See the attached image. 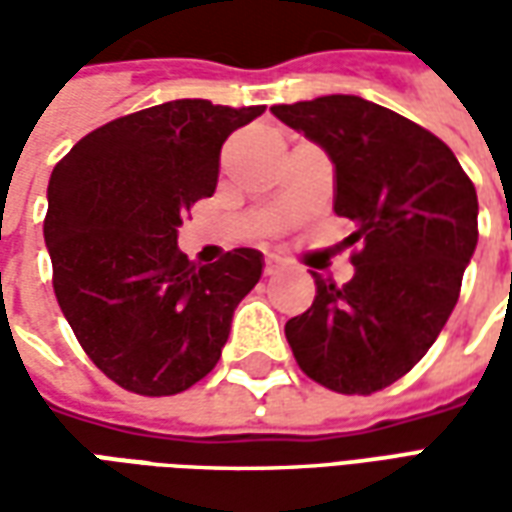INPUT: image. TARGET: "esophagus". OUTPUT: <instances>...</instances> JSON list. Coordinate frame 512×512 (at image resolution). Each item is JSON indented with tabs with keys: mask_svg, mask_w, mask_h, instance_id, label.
Wrapping results in <instances>:
<instances>
[{
	"mask_svg": "<svg viewBox=\"0 0 512 512\" xmlns=\"http://www.w3.org/2000/svg\"><path fill=\"white\" fill-rule=\"evenodd\" d=\"M279 268H282V260H279V257H266V263H263V274H277Z\"/></svg>",
	"mask_w": 512,
	"mask_h": 512,
	"instance_id": "esophagus-1",
	"label": "esophagus"
}]
</instances>
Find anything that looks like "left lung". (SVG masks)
I'll use <instances>...</instances> for the list:
<instances>
[{"label":"left lung","instance_id":"8db88e82","mask_svg":"<svg viewBox=\"0 0 512 512\" xmlns=\"http://www.w3.org/2000/svg\"><path fill=\"white\" fill-rule=\"evenodd\" d=\"M271 112L329 153L334 213L356 224L354 279L315 277V301L285 323L299 367L340 395H373L417 365L461 296L477 246V191L439 136L359 95Z\"/></svg>","mask_w":512,"mask_h":512}]
</instances>
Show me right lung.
<instances>
[{
	"label": "right lung",
	"mask_w": 512,
	"mask_h": 512,
	"mask_svg": "<svg viewBox=\"0 0 512 512\" xmlns=\"http://www.w3.org/2000/svg\"><path fill=\"white\" fill-rule=\"evenodd\" d=\"M263 112L167 101L90 131L51 172L54 296L84 354L134 395H178L208 376L260 279L255 249L191 263L178 227L216 191L224 139Z\"/></svg>",
	"instance_id": "1"
}]
</instances>
